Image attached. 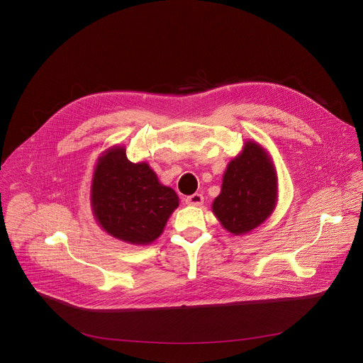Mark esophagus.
Returning a JSON list of instances; mask_svg holds the SVG:
<instances>
[{"label": "esophagus", "mask_w": 363, "mask_h": 363, "mask_svg": "<svg viewBox=\"0 0 363 363\" xmlns=\"http://www.w3.org/2000/svg\"><path fill=\"white\" fill-rule=\"evenodd\" d=\"M185 202L188 203V205H194V206H199V205H202L203 203V196L201 195V194H192V195H189V196H186V199H185Z\"/></svg>", "instance_id": "esophagus-1"}]
</instances>
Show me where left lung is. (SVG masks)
<instances>
[{"instance_id":"left-lung-1","label":"left lung","mask_w":363,"mask_h":363,"mask_svg":"<svg viewBox=\"0 0 363 363\" xmlns=\"http://www.w3.org/2000/svg\"><path fill=\"white\" fill-rule=\"evenodd\" d=\"M277 172L269 152L254 140L230 161L213 213L234 235H244L260 227L277 203Z\"/></svg>"}]
</instances>
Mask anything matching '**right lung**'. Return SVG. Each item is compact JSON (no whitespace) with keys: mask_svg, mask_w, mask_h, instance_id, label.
Wrapping results in <instances>:
<instances>
[{"mask_svg":"<svg viewBox=\"0 0 363 363\" xmlns=\"http://www.w3.org/2000/svg\"><path fill=\"white\" fill-rule=\"evenodd\" d=\"M90 202L103 231L129 244L146 245L164 233L179 198L146 162H130L126 147L118 145L97 160Z\"/></svg>","mask_w":363,"mask_h":363,"instance_id":"obj_1","label":"right lung"}]
</instances>
